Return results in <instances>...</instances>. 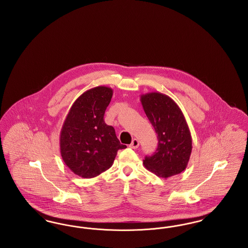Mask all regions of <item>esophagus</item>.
Masks as SVG:
<instances>
[{
  "instance_id": "esophagus-1",
  "label": "esophagus",
  "mask_w": 248,
  "mask_h": 248,
  "mask_svg": "<svg viewBox=\"0 0 248 248\" xmlns=\"http://www.w3.org/2000/svg\"><path fill=\"white\" fill-rule=\"evenodd\" d=\"M139 146H140V141H139L137 139H134V140H132V143L129 145V147L131 149H137Z\"/></svg>"
}]
</instances>
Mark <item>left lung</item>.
<instances>
[{"label":"left lung","instance_id":"obj_1","mask_svg":"<svg viewBox=\"0 0 248 248\" xmlns=\"http://www.w3.org/2000/svg\"><path fill=\"white\" fill-rule=\"evenodd\" d=\"M140 101L158 139L156 152L146 156L143 165L164 178L181 173L189 163L192 140L180 108L171 97L159 92L141 94Z\"/></svg>","mask_w":248,"mask_h":248}]
</instances>
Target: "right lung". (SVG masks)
<instances>
[{"label":"right lung","mask_w":248,"mask_h":248,"mask_svg":"<svg viewBox=\"0 0 248 248\" xmlns=\"http://www.w3.org/2000/svg\"><path fill=\"white\" fill-rule=\"evenodd\" d=\"M113 94L107 86L85 91L72 104L62 125L59 144L61 157L71 171L91 178L108 170L120 149L115 130L108 125L104 114Z\"/></svg>","instance_id":"add662e5"}]
</instances>
